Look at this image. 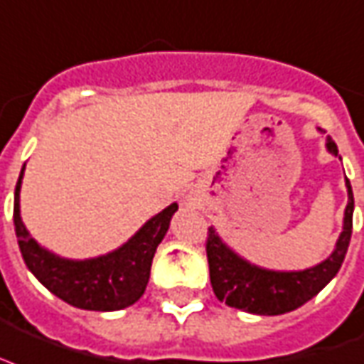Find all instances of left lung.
<instances>
[{
    "label": "left lung",
    "mask_w": 364,
    "mask_h": 364,
    "mask_svg": "<svg viewBox=\"0 0 364 364\" xmlns=\"http://www.w3.org/2000/svg\"><path fill=\"white\" fill-rule=\"evenodd\" d=\"M324 146L332 156L340 158L336 143L332 139L326 137ZM346 188L348 206L343 212L342 232L332 254L313 267L299 271H274L259 267L235 252L219 237L215 227H210L206 252L210 263V282L215 298L219 301H225L229 307L254 315H284L315 298L336 277L343 257L348 254L353 229V191L348 177Z\"/></svg>",
    "instance_id": "left-lung-1"
}]
</instances>
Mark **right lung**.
Instances as JSON below:
<instances>
[{
  "label": "right lung",
  "instance_id": "right-lung-1",
  "mask_svg": "<svg viewBox=\"0 0 364 364\" xmlns=\"http://www.w3.org/2000/svg\"><path fill=\"white\" fill-rule=\"evenodd\" d=\"M21 176L15 188L16 240L22 259L30 273L51 294L77 309L87 311H118L137 301L149 284L152 257L158 244L170 229V221L177 212V202L152 215L133 237L112 252L85 259H70L41 246L24 225L21 218Z\"/></svg>",
  "mask_w": 364,
  "mask_h": 364
}]
</instances>
